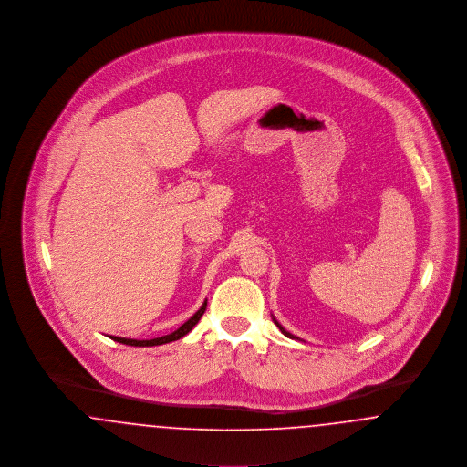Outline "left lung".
I'll list each match as a JSON object with an SVG mask.
<instances>
[{
  "instance_id": "8db88e82",
  "label": "left lung",
  "mask_w": 467,
  "mask_h": 467,
  "mask_svg": "<svg viewBox=\"0 0 467 467\" xmlns=\"http://www.w3.org/2000/svg\"><path fill=\"white\" fill-rule=\"evenodd\" d=\"M273 320H275V324H276V327H278V329H280V331H282V334H285V336H287V337H290V339H299V337H297V336H294V334L289 333V331H285V329H284V327H282V326H280V322H278V320H276V318H275V317H273Z\"/></svg>"
}]
</instances>
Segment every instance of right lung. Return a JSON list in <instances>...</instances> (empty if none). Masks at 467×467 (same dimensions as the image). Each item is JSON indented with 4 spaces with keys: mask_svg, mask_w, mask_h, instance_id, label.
Returning <instances> with one entry per match:
<instances>
[{
    "mask_svg": "<svg viewBox=\"0 0 467 467\" xmlns=\"http://www.w3.org/2000/svg\"><path fill=\"white\" fill-rule=\"evenodd\" d=\"M206 310V301L201 305L200 310L196 311L187 322H183L177 331H173L171 334H166V336H161V337H154V339H131V337H119V336H110L113 341H119L122 345H130V347H156V345H164V343H170V341H177L180 337H183L185 334L191 333L192 327L200 322L202 313Z\"/></svg>",
    "mask_w": 467,
    "mask_h": 467,
    "instance_id": "right-lung-1",
    "label": "right lung"
}]
</instances>
